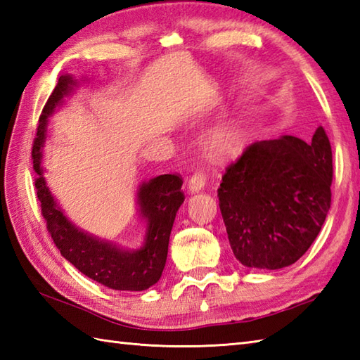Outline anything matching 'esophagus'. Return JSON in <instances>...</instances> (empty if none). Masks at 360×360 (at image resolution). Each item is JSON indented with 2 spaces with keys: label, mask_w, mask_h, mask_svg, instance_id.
Returning a JSON list of instances; mask_svg holds the SVG:
<instances>
[{
  "label": "esophagus",
  "mask_w": 360,
  "mask_h": 360,
  "mask_svg": "<svg viewBox=\"0 0 360 360\" xmlns=\"http://www.w3.org/2000/svg\"><path fill=\"white\" fill-rule=\"evenodd\" d=\"M205 173L204 172H201V170H198V172H195L193 174H192V178L188 179V190L192 193H196V192H200L201 188H204V186H205Z\"/></svg>",
  "instance_id": "1"
}]
</instances>
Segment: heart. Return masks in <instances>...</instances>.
Returning a JSON list of instances; mask_svg holds the SVG:
<instances>
[{
  "mask_svg": "<svg viewBox=\"0 0 360 360\" xmlns=\"http://www.w3.org/2000/svg\"><path fill=\"white\" fill-rule=\"evenodd\" d=\"M238 141V134H236L232 128L219 127L215 128L209 134V147L215 153H226L231 150Z\"/></svg>",
  "mask_w": 360,
  "mask_h": 360,
  "instance_id": "1",
  "label": "heart"
}]
</instances>
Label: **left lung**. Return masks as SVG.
Here are the masks:
<instances>
[{"mask_svg": "<svg viewBox=\"0 0 360 360\" xmlns=\"http://www.w3.org/2000/svg\"><path fill=\"white\" fill-rule=\"evenodd\" d=\"M331 182V143L322 127L311 143L283 136L249 145L218 188L235 258L259 269L294 264L325 223Z\"/></svg>", "mask_w": 360, "mask_h": 360, "instance_id": "left-lung-1", "label": "left lung"}]
</instances>
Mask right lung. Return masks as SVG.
I'll return each mask as SVG.
<instances>
[{"mask_svg":"<svg viewBox=\"0 0 360 360\" xmlns=\"http://www.w3.org/2000/svg\"><path fill=\"white\" fill-rule=\"evenodd\" d=\"M74 83L68 75L60 77L38 119L32 145L34 172L37 173L35 188L46 229L60 254L86 277L117 290L148 289L162 275L176 212L186 200L184 192L181 190L182 178L174 173L160 174L139 188L137 196L141 212L148 221L147 241L139 250L117 249L112 244L97 240L74 227L57 207L49 188L46 187L43 168L40 167L46 119L51 116L62 97L70 93Z\"/></svg>","mask_w":360,"mask_h":360,"instance_id":"add662e5","label":"right lung"}]
</instances>
